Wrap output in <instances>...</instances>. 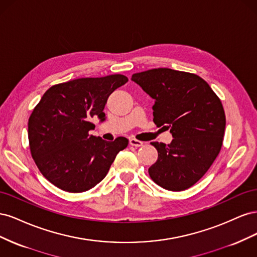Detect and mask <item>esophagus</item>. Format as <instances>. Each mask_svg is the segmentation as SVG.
I'll return each instance as SVG.
<instances>
[{
    "label": "esophagus",
    "mask_w": 257,
    "mask_h": 257,
    "mask_svg": "<svg viewBox=\"0 0 257 257\" xmlns=\"http://www.w3.org/2000/svg\"><path fill=\"white\" fill-rule=\"evenodd\" d=\"M130 145L134 147H142L144 146V143L141 141H137L135 138H130Z\"/></svg>",
    "instance_id": "1"
}]
</instances>
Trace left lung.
<instances>
[{"instance_id": "obj_1", "label": "left lung", "mask_w": 257, "mask_h": 257, "mask_svg": "<svg viewBox=\"0 0 257 257\" xmlns=\"http://www.w3.org/2000/svg\"><path fill=\"white\" fill-rule=\"evenodd\" d=\"M132 80L154 99L153 122L174 137L169 145L151 143L159 153L151 179L168 191L191 188L220 153L226 124L221 99L199 76L170 68L137 73Z\"/></svg>"}]
</instances>
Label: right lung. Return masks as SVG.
<instances>
[{"label":"right lung","instance_id":"add662e5","mask_svg":"<svg viewBox=\"0 0 257 257\" xmlns=\"http://www.w3.org/2000/svg\"><path fill=\"white\" fill-rule=\"evenodd\" d=\"M127 81L120 74L74 79L52 85L35 106L28 123L31 154L57 188L71 193L94 188L127 147L124 137L106 142L89 133L93 118L105 120L108 97Z\"/></svg>","mask_w":257,"mask_h":257}]
</instances>
